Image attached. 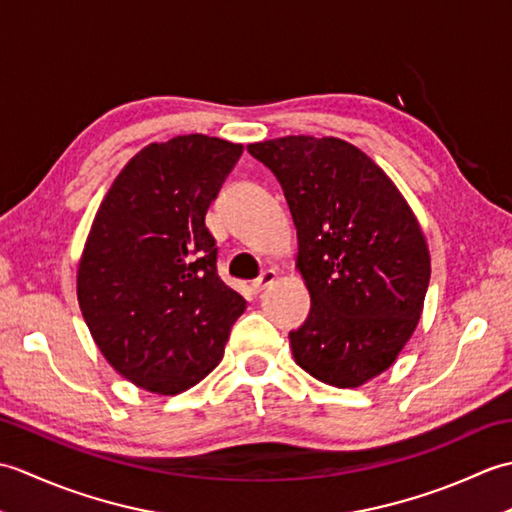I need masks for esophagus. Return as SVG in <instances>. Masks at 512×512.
I'll use <instances>...</instances> for the list:
<instances>
[{
    "label": "esophagus",
    "mask_w": 512,
    "mask_h": 512,
    "mask_svg": "<svg viewBox=\"0 0 512 512\" xmlns=\"http://www.w3.org/2000/svg\"><path fill=\"white\" fill-rule=\"evenodd\" d=\"M275 279H277V273H275V270H264V273L259 275V277L253 281V290H255V292H262L264 288H268L270 284H273Z\"/></svg>",
    "instance_id": "34e87169"
}]
</instances>
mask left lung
<instances>
[{
	"label": "left lung",
	"instance_id": "left-lung-1",
	"mask_svg": "<svg viewBox=\"0 0 512 512\" xmlns=\"http://www.w3.org/2000/svg\"><path fill=\"white\" fill-rule=\"evenodd\" d=\"M284 189L310 290L292 356L325 385L358 387L396 361L420 319L431 259L420 226L383 169L339 138L248 145Z\"/></svg>",
	"mask_w": 512,
	"mask_h": 512
}]
</instances>
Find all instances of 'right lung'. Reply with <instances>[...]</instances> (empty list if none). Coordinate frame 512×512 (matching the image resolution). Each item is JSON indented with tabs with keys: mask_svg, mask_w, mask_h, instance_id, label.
<instances>
[{
	"mask_svg": "<svg viewBox=\"0 0 512 512\" xmlns=\"http://www.w3.org/2000/svg\"><path fill=\"white\" fill-rule=\"evenodd\" d=\"M244 147L189 134L145 147L118 173L85 244L76 292L118 374L180 394L222 361L246 301L217 277L204 224Z\"/></svg>",
	"mask_w": 512,
	"mask_h": 512,
	"instance_id": "right-lung-1",
	"label": "right lung"
}]
</instances>
